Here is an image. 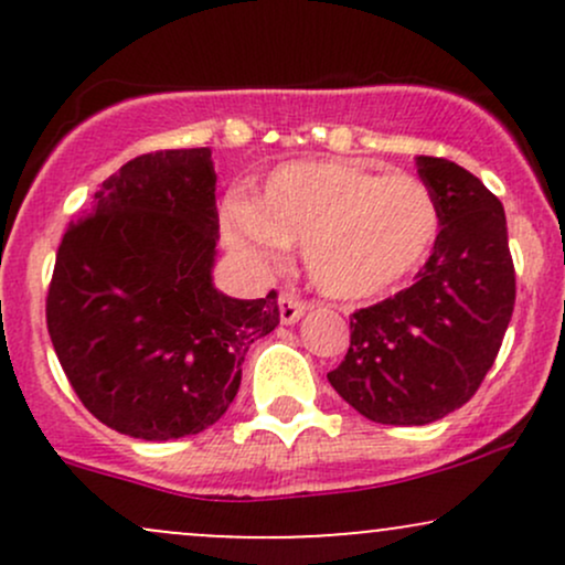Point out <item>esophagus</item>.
Returning a JSON list of instances; mask_svg holds the SVG:
<instances>
[{"instance_id": "obj_1", "label": "esophagus", "mask_w": 565, "mask_h": 565, "mask_svg": "<svg viewBox=\"0 0 565 565\" xmlns=\"http://www.w3.org/2000/svg\"><path fill=\"white\" fill-rule=\"evenodd\" d=\"M305 310H308V305L297 300L289 291H284V295L278 297V316H281V323H297L305 316Z\"/></svg>"}]
</instances>
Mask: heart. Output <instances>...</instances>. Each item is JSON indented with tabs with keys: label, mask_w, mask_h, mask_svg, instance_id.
<instances>
[{
	"label": "heart",
	"mask_w": 565,
	"mask_h": 565,
	"mask_svg": "<svg viewBox=\"0 0 565 565\" xmlns=\"http://www.w3.org/2000/svg\"><path fill=\"white\" fill-rule=\"evenodd\" d=\"M438 223L423 180L345 159L281 164L223 220L233 249L260 265L302 246L305 274L334 300H372L404 284L430 255Z\"/></svg>",
	"instance_id": "1"
}]
</instances>
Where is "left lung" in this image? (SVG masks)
I'll list each match as a JSON object with an SVG mask.
<instances>
[{
    "instance_id": "1",
    "label": "left lung",
    "mask_w": 565,
    "mask_h": 565,
    "mask_svg": "<svg viewBox=\"0 0 565 565\" xmlns=\"http://www.w3.org/2000/svg\"><path fill=\"white\" fill-rule=\"evenodd\" d=\"M440 231L417 281L350 319L332 387L380 425H427L468 404L515 305L502 201L449 159L417 157Z\"/></svg>"
}]
</instances>
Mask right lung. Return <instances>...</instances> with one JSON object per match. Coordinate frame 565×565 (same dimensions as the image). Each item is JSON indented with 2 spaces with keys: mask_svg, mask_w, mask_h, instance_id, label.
<instances>
[{
  "mask_svg": "<svg viewBox=\"0 0 565 565\" xmlns=\"http://www.w3.org/2000/svg\"><path fill=\"white\" fill-rule=\"evenodd\" d=\"M215 183L210 148L127 161L57 249L47 291L57 361L82 404L129 438L215 425L246 350L278 327L276 291L236 300L215 289Z\"/></svg>",
  "mask_w": 565,
  "mask_h": 565,
  "instance_id": "add662e5",
  "label": "right lung"
}]
</instances>
